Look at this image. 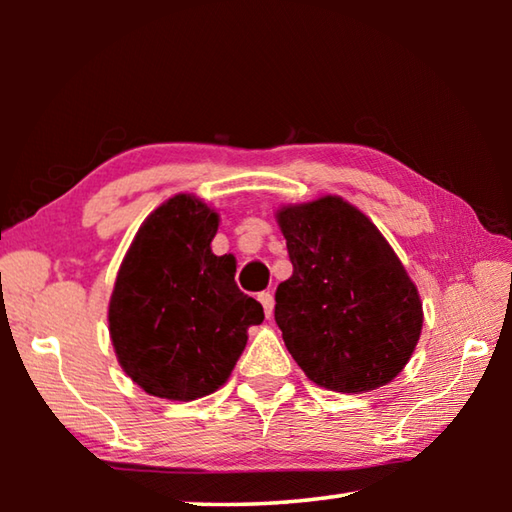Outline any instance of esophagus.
Wrapping results in <instances>:
<instances>
[{"label":"esophagus","mask_w":512,"mask_h":512,"mask_svg":"<svg viewBox=\"0 0 512 512\" xmlns=\"http://www.w3.org/2000/svg\"><path fill=\"white\" fill-rule=\"evenodd\" d=\"M257 300L262 302V307H264V314H266V318H271L273 316V305H275V300H273V293L271 291H262L257 296Z\"/></svg>","instance_id":"obj_1"}]
</instances>
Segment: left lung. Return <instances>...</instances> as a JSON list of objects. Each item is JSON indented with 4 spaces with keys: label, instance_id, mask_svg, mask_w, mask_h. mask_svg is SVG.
Instances as JSON below:
<instances>
[{
    "label": "left lung",
    "instance_id": "left-lung-1",
    "mask_svg": "<svg viewBox=\"0 0 512 512\" xmlns=\"http://www.w3.org/2000/svg\"><path fill=\"white\" fill-rule=\"evenodd\" d=\"M293 275L275 291V323L316 386L368 393L409 363L422 300L400 257L341 196L282 205L275 214Z\"/></svg>",
    "mask_w": 512,
    "mask_h": 512
}]
</instances>
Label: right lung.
I'll return each mask as SVG.
<instances>
[{
  "mask_svg": "<svg viewBox=\"0 0 512 512\" xmlns=\"http://www.w3.org/2000/svg\"><path fill=\"white\" fill-rule=\"evenodd\" d=\"M219 214L176 194L140 225L119 266L108 329L119 366L149 395L192 402L228 381L248 327L264 320L235 282L232 255H214Z\"/></svg>",
  "mask_w": 512,
  "mask_h": 512,
  "instance_id": "add662e5",
  "label": "right lung"
}]
</instances>
